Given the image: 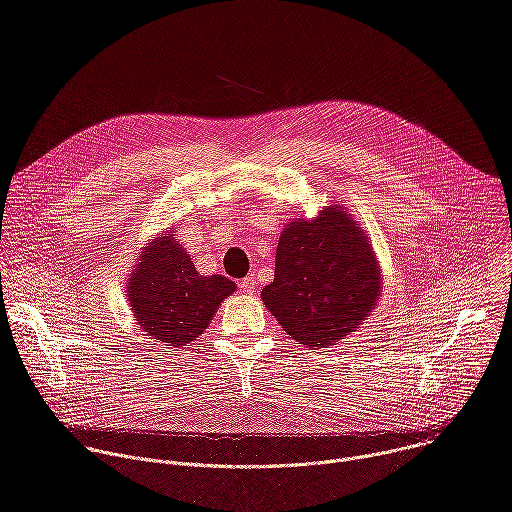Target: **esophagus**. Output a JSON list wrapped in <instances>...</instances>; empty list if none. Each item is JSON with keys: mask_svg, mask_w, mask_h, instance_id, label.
<instances>
[{"mask_svg": "<svg viewBox=\"0 0 512 512\" xmlns=\"http://www.w3.org/2000/svg\"><path fill=\"white\" fill-rule=\"evenodd\" d=\"M255 285H257V281H255L253 275H247V277L241 281V289L245 291V294H251V291H255Z\"/></svg>", "mask_w": 512, "mask_h": 512, "instance_id": "obj_1", "label": "esophagus"}]
</instances>
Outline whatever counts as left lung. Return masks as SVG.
<instances>
[{"instance_id": "1", "label": "left lung", "mask_w": 512, "mask_h": 512, "mask_svg": "<svg viewBox=\"0 0 512 512\" xmlns=\"http://www.w3.org/2000/svg\"><path fill=\"white\" fill-rule=\"evenodd\" d=\"M381 265L358 221L340 204L312 218H294L281 231L275 277L263 306L281 328L308 348H328L369 320L383 291Z\"/></svg>"}]
</instances>
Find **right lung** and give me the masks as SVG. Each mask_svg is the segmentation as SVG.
<instances>
[{
  "label": "right lung",
  "mask_w": 512,
  "mask_h": 512,
  "mask_svg": "<svg viewBox=\"0 0 512 512\" xmlns=\"http://www.w3.org/2000/svg\"><path fill=\"white\" fill-rule=\"evenodd\" d=\"M235 289L225 275H200L174 231H162L141 247L125 298L145 334L176 348L192 344Z\"/></svg>",
  "instance_id": "add662e5"
}]
</instances>
